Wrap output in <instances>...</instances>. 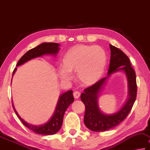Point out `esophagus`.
I'll list each match as a JSON object with an SVG mask.
<instances>
[{"label": "esophagus", "mask_w": 150, "mask_h": 150, "mask_svg": "<svg viewBox=\"0 0 150 150\" xmlns=\"http://www.w3.org/2000/svg\"><path fill=\"white\" fill-rule=\"evenodd\" d=\"M73 95H74V97L75 99H78V98H79L80 96V93L78 91H75V92H74Z\"/></svg>", "instance_id": "34e87169"}]
</instances>
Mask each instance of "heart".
I'll use <instances>...</instances> for the list:
<instances>
[{
	"instance_id": "b5f03b06",
	"label": "heart",
	"mask_w": 150,
	"mask_h": 150,
	"mask_svg": "<svg viewBox=\"0 0 150 150\" xmlns=\"http://www.w3.org/2000/svg\"><path fill=\"white\" fill-rule=\"evenodd\" d=\"M107 64L105 51L98 46L79 45L67 51L62 60L59 76L63 80H69L70 73L77 72V78L82 85L89 86L102 76Z\"/></svg>"
}]
</instances>
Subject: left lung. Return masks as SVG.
I'll use <instances>...</instances> for the list:
<instances>
[{
    "label": "left lung",
    "instance_id": "left-lung-1",
    "mask_svg": "<svg viewBox=\"0 0 150 150\" xmlns=\"http://www.w3.org/2000/svg\"><path fill=\"white\" fill-rule=\"evenodd\" d=\"M111 57L108 76L98 81L91 86L86 88L80 96L81 100L85 105L84 122L88 129L93 132H104L121 123L130 112L137 96L136 76L129 58L120 49L110 45ZM118 70L124 71L129 80V98L125 106L116 114L105 115L98 108L97 94L107 78Z\"/></svg>",
    "mask_w": 150,
    "mask_h": 150
}]
</instances>
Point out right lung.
<instances>
[{
    "mask_svg": "<svg viewBox=\"0 0 150 150\" xmlns=\"http://www.w3.org/2000/svg\"><path fill=\"white\" fill-rule=\"evenodd\" d=\"M59 46H60L59 44L54 42H45L41 44V45L31 49V50H28V52L24 54L18 60L16 66L22 65L23 64L31 60V59L39 57V56L45 54L56 55L58 52ZM16 70V68H14L13 75L15 72ZM72 92V90H69V91L64 93L63 94L60 96L55 112L52 117V118L47 123L44 125H41V126H33V125L27 123V122H26L19 116V115L17 114L16 110H14V107L13 108L16 114L18 116V118L21 120L22 123L24 126L31 129V130L35 132L36 134L41 135H53L57 133L60 130L63 122L64 114L66 109L68 108L70 104H72L74 102Z\"/></svg>",
    "mask_w": 150,
    "mask_h": 150,
    "instance_id": "1",
    "label": "right lung"
}]
</instances>
